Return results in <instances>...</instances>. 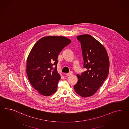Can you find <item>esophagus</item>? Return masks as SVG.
Returning a JSON list of instances; mask_svg holds the SVG:
<instances>
[{"instance_id": "1", "label": "esophagus", "mask_w": 129, "mask_h": 129, "mask_svg": "<svg viewBox=\"0 0 129 129\" xmlns=\"http://www.w3.org/2000/svg\"><path fill=\"white\" fill-rule=\"evenodd\" d=\"M72 75V72H70L69 73H67V74H66V76H71V75Z\"/></svg>"}]
</instances>
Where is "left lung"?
Wrapping results in <instances>:
<instances>
[{"label":"left lung","instance_id":"8db88e82","mask_svg":"<svg viewBox=\"0 0 129 129\" xmlns=\"http://www.w3.org/2000/svg\"><path fill=\"white\" fill-rule=\"evenodd\" d=\"M76 38L81 42L86 71L81 76L77 75L78 82L74 89L80 96L88 98L96 93L107 78L109 58L104 46L90 35H80Z\"/></svg>","mask_w":129,"mask_h":129}]
</instances>
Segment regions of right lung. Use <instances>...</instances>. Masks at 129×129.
Returning a JSON list of instances; mask_svg holds the SVG:
<instances>
[{
	"label": "right lung",
	"mask_w": 129,
	"mask_h": 129,
	"mask_svg": "<svg viewBox=\"0 0 129 129\" xmlns=\"http://www.w3.org/2000/svg\"><path fill=\"white\" fill-rule=\"evenodd\" d=\"M71 42L63 36H46L31 48L26 60V73L31 86L40 94L48 96L56 91L60 79L57 70L58 56Z\"/></svg>",
	"instance_id": "obj_1"
}]
</instances>
